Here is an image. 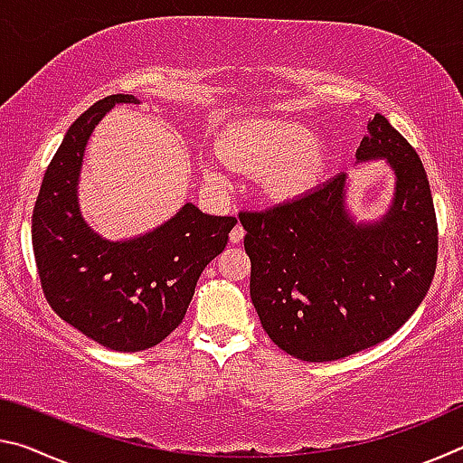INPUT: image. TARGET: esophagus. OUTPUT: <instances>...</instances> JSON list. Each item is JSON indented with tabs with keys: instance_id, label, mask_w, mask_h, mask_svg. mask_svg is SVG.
<instances>
[{
	"instance_id": "obj_1",
	"label": "esophagus",
	"mask_w": 463,
	"mask_h": 463,
	"mask_svg": "<svg viewBox=\"0 0 463 463\" xmlns=\"http://www.w3.org/2000/svg\"><path fill=\"white\" fill-rule=\"evenodd\" d=\"M242 237H245V229H242L241 224H237V226H234V229L231 231V242H234V245H237V242L242 241Z\"/></svg>"
}]
</instances>
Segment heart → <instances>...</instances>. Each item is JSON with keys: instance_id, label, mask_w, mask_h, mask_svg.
<instances>
[{"instance_id": "1", "label": "heart", "mask_w": 463, "mask_h": 463, "mask_svg": "<svg viewBox=\"0 0 463 463\" xmlns=\"http://www.w3.org/2000/svg\"><path fill=\"white\" fill-rule=\"evenodd\" d=\"M232 165L263 171V184L273 198H296L315 185L323 171V151L315 132L298 122L257 118L226 130L222 153L206 159V175L222 182Z\"/></svg>"}]
</instances>
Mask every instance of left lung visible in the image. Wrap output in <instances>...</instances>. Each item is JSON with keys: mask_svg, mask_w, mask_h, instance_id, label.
Returning a JSON list of instances; mask_svg holds the SVG:
<instances>
[{"mask_svg": "<svg viewBox=\"0 0 463 463\" xmlns=\"http://www.w3.org/2000/svg\"><path fill=\"white\" fill-rule=\"evenodd\" d=\"M357 163L386 159L394 198L378 222H355L339 174L300 198L241 213L250 300L269 339L302 362H335L394 335L427 296L437 218L419 155L375 114Z\"/></svg>", "mask_w": 463, "mask_h": 463, "instance_id": "obj_1", "label": "left lung"}]
</instances>
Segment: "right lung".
<instances>
[{
	"label": "right lung",
	"instance_id": "add662e5",
	"mask_svg": "<svg viewBox=\"0 0 463 463\" xmlns=\"http://www.w3.org/2000/svg\"><path fill=\"white\" fill-rule=\"evenodd\" d=\"M116 104H138L116 93L77 118L46 169L33 213V247L46 302L57 315L112 351L155 347L182 325L206 265L229 242L234 216L185 206L155 231L108 241L81 218L77 182L93 128Z\"/></svg>",
	"mask_w": 463,
	"mask_h": 463
}]
</instances>
